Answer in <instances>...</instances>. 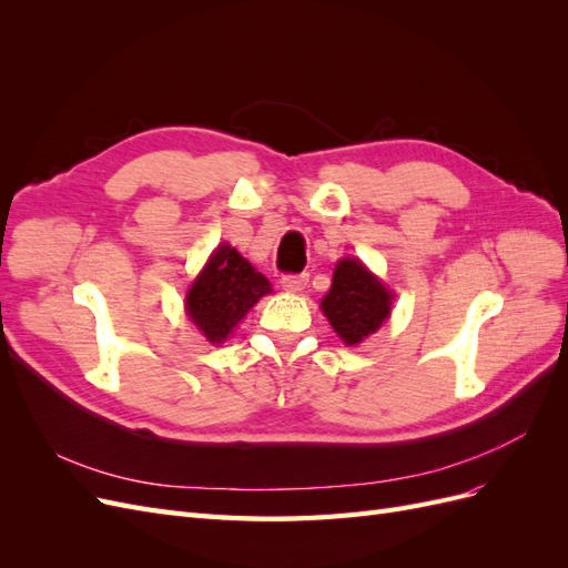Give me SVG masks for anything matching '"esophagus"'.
<instances>
[{
    "label": "esophagus",
    "mask_w": 568,
    "mask_h": 568,
    "mask_svg": "<svg viewBox=\"0 0 568 568\" xmlns=\"http://www.w3.org/2000/svg\"><path fill=\"white\" fill-rule=\"evenodd\" d=\"M280 284H282V288L291 291V294H298V291H303L307 286V274H284Z\"/></svg>",
    "instance_id": "1"
}]
</instances>
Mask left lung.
<instances>
[{"label":"left lung","instance_id":"1","mask_svg":"<svg viewBox=\"0 0 568 568\" xmlns=\"http://www.w3.org/2000/svg\"><path fill=\"white\" fill-rule=\"evenodd\" d=\"M390 291L363 263L346 257L334 270V282L322 301V311L336 334L348 346H355L379 329L390 315Z\"/></svg>","mask_w":568,"mask_h":568}]
</instances>
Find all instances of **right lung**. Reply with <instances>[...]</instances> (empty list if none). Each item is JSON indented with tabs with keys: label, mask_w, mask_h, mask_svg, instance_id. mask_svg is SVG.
<instances>
[{
	"label": "right lung",
	"mask_w": 568,
	"mask_h": 568,
	"mask_svg": "<svg viewBox=\"0 0 568 568\" xmlns=\"http://www.w3.org/2000/svg\"><path fill=\"white\" fill-rule=\"evenodd\" d=\"M270 282L236 248L222 244L186 294V313L211 343H222L251 307L270 294Z\"/></svg>",
	"instance_id": "add662e5"
}]
</instances>
